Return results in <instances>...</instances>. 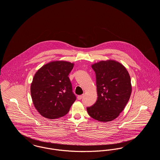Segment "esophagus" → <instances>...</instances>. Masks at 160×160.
I'll return each mask as SVG.
<instances>
[{"instance_id": "obj_1", "label": "esophagus", "mask_w": 160, "mask_h": 160, "mask_svg": "<svg viewBox=\"0 0 160 160\" xmlns=\"http://www.w3.org/2000/svg\"><path fill=\"white\" fill-rule=\"evenodd\" d=\"M84 95H78L77 97V99L80 100V99H82L83 98Z\"/></svg>"}]
</instances>
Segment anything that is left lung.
<instances>
[{
	"instance_id": "obj_1",
	"label": "left lung",
	"mask_w": 160,
	"mask_h": 160,
	"mask_svg": "<svg viewBox=\"0 0 160 160\" xmlns=\"http://www.w3.org/2000/svg\"><path fill=\"white\" fill-rule=\"evenodd\" d=\"M96 74L98 98L87 107L89 115L100 122L116 119L124 109L131 93L128 72L121 63L114 61H100L92 65Z\"/></svg>"
}]
</instances>
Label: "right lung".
I'll return each mask as SVG.
<instances>
[{
	"label": "right lung",
	"instance_id": "add662e5",
	"mask_svg": "<svg viewBox=\"0 0 160 160\" xmlns=\"http://www.w3.org/2000/svg\"><path fill=\"white\" fill-rule=\"evenodd\" d=\"M74 64L54 61L42 67L31 84V97L41 115L53 119L68 113L76 100L68 75Z\"/></svg>",
	"mask_w": 160,
	"mask_h": 160
}]
</instances>
